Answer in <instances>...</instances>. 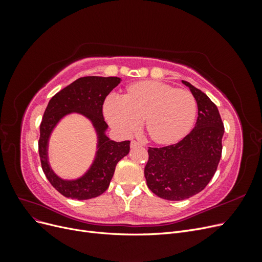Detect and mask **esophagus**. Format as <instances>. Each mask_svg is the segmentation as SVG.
I'll return each mask as SVG.
<instances>
[{
  "label": "esophagus",
  "instance_id": "obj_1",
  "mask_svg": "<svg viewBox=\"0 0 262 262\" xmlns=\"http://www.w3.org/2000/svg\"><path fill=\"white\" fill-rule=\"evenodd\" d=\"M142 143L139 141H136V140H132L131 143H130V146L133 148V147H138V146H141Z\"/></svg>",
  "mask_w": 262,
  "mask_h": 262
}]
</instances>
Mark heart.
<instances>
[{
    "label": "heart",
    "instance_id": "obj_1",
    "mask_svg": "<svg viewBox=\"0 0 262 262\" xmlns=\"http://www.w3.org/2000/svg\"><path fill=\"white\" fill-rule=\"evenodd\" d=\"M198 113L191 92L158 81L130 85L123 96L112 94L104 102L108 123L123 137L136 132L144 118L145 130L156 143L169 144L191 130Z\"/></svg>",
    "mask_w": 262,
    "mask_h": 262
}]
</instances>
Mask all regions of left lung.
Instances as JSON below:
<instances>
[{"label": "left lung", "mask_w": 262, "mask_h": 262, "mask_svg": "<svg viewBox=\"0 0 262 262\" xmlns=\"http://www.w3.org/2000/svg\"><path fill=\"white\" fill-rule=\"evenodd\" d=\"M181 82L196 100L194 128L176 144L148 147L144 168L150 191L169 201L188 199L207 187L221 160L224 134V124L215 104L189 82Z\"/></svg>", "instance_id": "obj_1"}]
</instances>
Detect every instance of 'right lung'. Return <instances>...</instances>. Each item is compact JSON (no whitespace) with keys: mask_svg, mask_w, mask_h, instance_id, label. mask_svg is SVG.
Here are the masks:
<instances>
[{"mask_svg":"<svg viewBox=\"0 0 262 262\" xmlns=\"http://www.w3.org/2000/svg\"><path fill=\"white\" fill-rule=\"evenodd\" d=\"M121 82L120 77L85 76L77 78L57 93L47 106L40 124L38 147L41 167L47 179L67 198L87 200L104 193L109 187L118 162L130 152V141L115 142L106 136L108 124L102 116L107 95ZM80 113L92 122L98 134V150L91 167L76 180H63L51 168L48 156L49 139L61 118Z\"/></svg>","mask_w":262,"mask_h":262,"instance_id":"1","label":"right lung"}]
</instances>
